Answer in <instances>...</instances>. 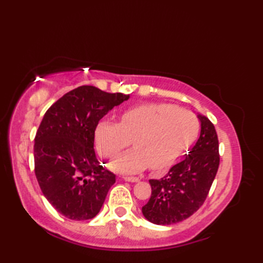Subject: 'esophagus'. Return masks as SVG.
I'll return each mask as SVG.
<instances>
[{
  "instance_id": "1",
  "label": "esophagus",
  "mask_w": 263,
  "mask_h": 263,
  "mask_svg": "<svg viewBox=\"0 0 263 263\" xmlns=\"http://www.w3.org/2000/svg\"><path fill=\"white\" fill-rule=\"evenodd\" d=\"M124 181H126V182H139L140 181V178L139 177H132V176H125L124 177Z\"/></svg>"
}]
</instances>
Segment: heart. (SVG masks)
Returning <instances> with one entry per match:
<instances>
[{"label":"heart","mask_w":263,"mask_h":263,"mask_svg":"<svg viewBox=\"0 0 263 263\" xmlns=\"http://www.w3.org/2000/svg\"><path fill=\"white\" fill-rule=\"evenodd\" d=\"M199 132V121L186 109L167 104L142 105L125 110L120 123L102 121L95 130V143L104 156L135 148L110 161L111 170L135 174L150 166L156 172L168 168L191 146Z\"/></svg>","instance_id":"heart-1"}]
</instances>
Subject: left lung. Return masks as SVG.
Listing matches in <instances>:
<instances>
[{
	"mask_svg": "<svg viewBox=\"0 0 263 263\" xmlns=\"http://www.w3.org/2000/svg\"><path fill=\"white\" fill-rule=\"evenodd\" d=\"M200 137L181 163L160 180H150L152 197L142 206L147 220L156 225H172L197 211L208 195L219 166V146L212 123L197 113Z\"/></svg>",
	"mask_w": 263,
	"mask_h": 263,
	"instance_id": "obj_1",
	"label": "left lung"
}]
</instances>
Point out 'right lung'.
<instances>
[{"mask_svg": "<svg viewBox=\"0 0 263 263\" xmlns=\"http://www.w3.org/2000/svg\"><path fill=\"white\" fill-rule=\"evenodd\" d=\"M128 98L81 86L61 97L43 117L33 146L35 174L44 197L69 219L93 218L115 183V175L95 154V130L100 119Z\"/></svg>", "mask_w": 263, "mask_h": 263, "instance_id": "obj_1", "label": "right lung"}]
</instances>
